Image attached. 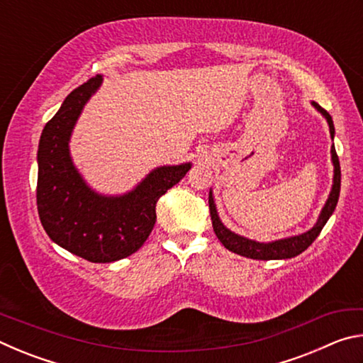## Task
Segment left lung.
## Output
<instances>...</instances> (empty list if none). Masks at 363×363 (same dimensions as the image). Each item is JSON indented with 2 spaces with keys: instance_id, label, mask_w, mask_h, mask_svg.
I'll return each instance as SVG.
<instances>
[{
  "instance_id": "8db88e82",
  "label": "left lung",
  "mask_w": 363,
  "mask_h": 363,
  "mask_svg": "<svg viewBox=\"0 0 363 363\" xmlns=\"http://www.w3.org/2000/svg\"><path fill=\"white\" fill-rule=\"evenodd\" d=\"M312 106L317 108V112H320L323 115V118L327 120L328 128H330V136L331 140L335 139V126H333V120H331L330 113L327 110H323L317 102L312 101ZM331 163H333V186H331L330 195L325 205L322 208L320 214H318L317 223L311 227L309 230H306L299 235H291V237H285V238H279V240H272V242H256L251 240V238H247L243 235H238V233L232 232L230 229L223 224L220 220L218 210H216V203H214V196H213V190L210 189V196H208V203H210V213H211V220H213V229L216 237L219 238V242L224 245V247L232 251V253L240 255L245 257H250V259H259V261H270V259H290V257H294L303 253L304 250L309 248V245L315 240L318 237V233L322 232L323 225L327 224V220L330 219L331 214H333L337 199H340V189H341V168H340V160H337L335 145H331Z\"/></svg>"
}]
</instances>
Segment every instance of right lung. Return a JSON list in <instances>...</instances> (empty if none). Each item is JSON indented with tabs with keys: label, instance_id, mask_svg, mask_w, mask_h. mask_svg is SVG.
<instances>
[{
	"label": "right lung",
	"instance_id": "obj_1",
	"mask_svg": "<svg viewBox=\"0 0 363 363\" xmlns=\"http://www.w3.org/2000/svg\"><path fill=\"white\" fill-rule=\"evenodd\" d=\"M96 75L65 97L38 144L36 205L49 238L91 262H113L143 247L157 220V201L192 163L152 169L130 192L104 195L84 181L70 155V139L88 101L101 88Z\"/></svg>",
	"mask_w": 363,
	"mask_h": 363
}]
</instances>
